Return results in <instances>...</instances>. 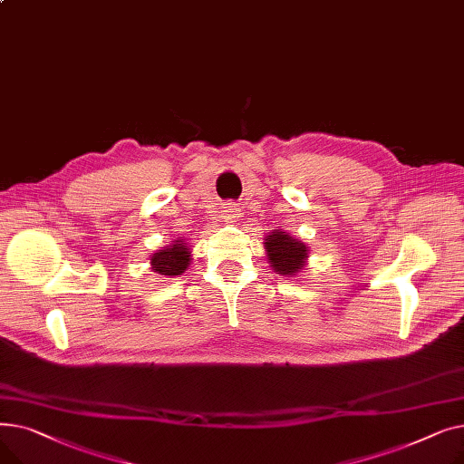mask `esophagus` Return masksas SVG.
Masks as SVG:
<instances>
[{
  "instance_id": "obj_1",
  "label": "esophagus",
  "mask_w": 464,
  "mask_h": 464,
  "mask_svg": "<svg viewBox=\"0 0 464 464\" xmlns=\"http://www.w3.org/2000/svg\"><path fill=\"white\" fill-rule=\"evenodd\" d=\"M222 212H224V218H226V219H237V218H240V208H238V205H235V203H226V205L222 207Z\"/></svg>"
}]
</instances>
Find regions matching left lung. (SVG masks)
I'll return each instance as SVG.
<instances>
[{
  "instance_id": "obj_1",
  "label": "left lung",
  "mask_w": 464,
  "mask_h": 464,
  "mask_svg": "<svg viewBox=\"0 0 464 464\" xmlns=\"http://www.w3.org/2000/svg\"><path fill=\"white\" fill-rule=\"evenodd\" d=\"M263 248L269 259L273 271L276 275L294 278L301 275L308 261V246L303 240L291 237L282 229H275L273 233L263 238Z\"/></svg>"
}]
</instances>
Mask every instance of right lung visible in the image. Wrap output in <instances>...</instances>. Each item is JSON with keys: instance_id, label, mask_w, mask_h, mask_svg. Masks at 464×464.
<instances>
[{"instance_id": "obj_1", "label": "right lung", "mask_w": 464, "mask_h": 464, "mask_svg": "<svg viewBox=\"0 0 464 464\" xmlns=\"http://www.w3.org/2000/svg\"><path fill=\"white\" fill-rule=\"evenodd\" d=\"M150 265L152 271L161 276H179L186 273L188 266L191 265V248L184 238L170 240V245L150 256Z\"/></svg>"}]
</instances>
